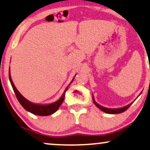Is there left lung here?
I'll return each instance as SVG.
<instances>
[{
  "label": "left lung",
  "mask_w": 150,
  "mask_h": 150,
  "mask_svg": "<svg viewBox=\"0 0 150 150\" xmlns=\"http://www.w3.org/2000/svg\"><path fill=\"white\" fill-rule=\"evenodd\" d=\"M93 101L94 102V104H95V105L97 106L98 108H99L100 110H102V111L106 112V113H109V114H118V113H121V112H123L124 111H126V110L128 109V108L130 107V106L132 105V103H131L130 104H128V105H127L126 106H124V107L123 108H115V109H111V108H105V107H103V106H100L98 104V103H96L95 100H94V98L93 97Z\"/></svg>",
  "instance_id": "8db88e82"
}]
</instances>
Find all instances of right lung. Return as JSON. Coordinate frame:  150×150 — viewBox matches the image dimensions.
Returning a JSON list of instances; mask_svg holds the SVG:
<instances>
[{"label":"right lung","instance_id":"add662e5","mask_svg":"<svg viewBox=\"0 0 150 150\" xmlns=\"http://www.w3.org/2000/svg\"><path fill=\"white\" fill-rule=\"evenodd\" d=\"M9 80H10V83L11 84L12 87H13V89L14 92H15V94L16 96V98L20 104L23 106V108L24 109L28 110V112H30L33 114L37 115H40V116H47V115H52V113H54V112H56L57 109L59 108V106L61 105V104L63 103V100H64L65 98V92L67 91V88L70 84L67 86V87L65 89V90L63 92V96H61V98L59 99L58 101L54 102L52 104H46V105H40V104H35L33 103H31V102L28 101L24 98L23 96H22L21 94L20 93V92L18 91L17 89H16L15 85L12 81V80L11 79V75H10V69L9 71Z\"/></svg>","mask_w":150,"mask_h":150}]
</instances>
